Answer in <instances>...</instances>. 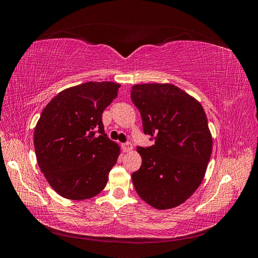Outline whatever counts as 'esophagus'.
Returning a JSON list of instances; mask_svg holds the SVG:
<instances>
[{"mask_svg": "<svg viewBox=\"0 0 258 258\" xmlns=\"http://www.w3.org/2000/svg\"><path fill=\"white\" fill-rule=\"evenodd\" d=\"M121 148L123 152H130L132 150V144L130 142L123 143V144H121Z\"/></svg>", "mask_w": 258, "mask_h": 258, "instance_id": "obj_1", "label": "esophagus"}]
</instances>
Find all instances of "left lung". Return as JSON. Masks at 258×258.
Wrapping results in <instances>:
<instances>
[{"label": "left lung", "mask_w": 258, "mask_h": 258, "mask_svg": "<svg viewBox=\"0 0 258 258\" xmlns=\"http://www.w3.org/2000/svg\"><path fill=\"white\" fill-rule=\"evenodd\" d=\"M131 100L144 134L155 140L152 146L137 148L142 165L132 173L135 188L156 209L175 208L198 188L212 154L204 107L172 84L135 85Z\"/></svg>", "instance_id": "8db88e82"}]
</instances>
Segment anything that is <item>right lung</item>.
<instances>
[{
    "label": "right lung",
    "mask_w": 258,
    "mask_h": 258,
    "mask_svg": "<svg viewBox=\"0 0 258 258\" xmlns=\"http://www.w3.org/2000/svg\"><path fill=\"white\" fill-rule=\"evenodd\" d=\"M119 87L112 82L74 86L59 92L43 110L34 129L36 159L63 198H92L106 186L120 148L105 135L102 113Z\"/></svg>",
    "instance_id": "1"
}]
</instances>
